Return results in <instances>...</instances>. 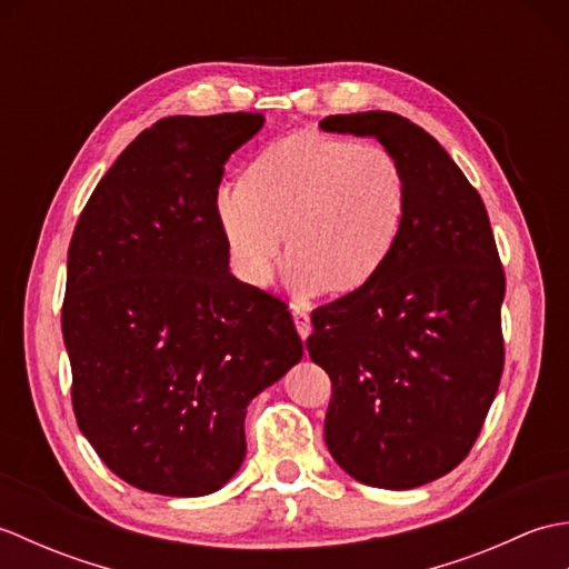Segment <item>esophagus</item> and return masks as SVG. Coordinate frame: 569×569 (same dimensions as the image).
<instances>
[{
	"label": "esophagus",
	"mask_w": 569,
	"mask_h": 569,
	"mask_svg": "<svg viewBox=\"0 0 569 569\" xmlns=\"http://www.w3.org/2000/svg\"><path fill=\"white\" fill-rule=\"evenodd\" d=\"M291 312H293V320H296V328H298V335L306 337L310 335V312L303 308V306H293L291 308Z\"/></svg>",
	"instance_id": "obj_1"
}]
</instances>
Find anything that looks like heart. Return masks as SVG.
Wrapping results in <instances>:
<instances>
[{
  "label": "heart",
  "mask_w": 569,
  "mask_h": 569,
  "mask_svg": "<svg viewBox=\"0 0 569 569\" xmlns=\"http://www.w3.org/2000/svg\"><path fill=\"white\" fill-rule=\"evenodd\" d=\"M406 208V180L389 149L320 131L269 143L217 196V222L237 271L266 283L281 249L298 291L349 293L381 269Z\"/></svg>",
  "instance_id": "b5f03b06"
}]
</instances>
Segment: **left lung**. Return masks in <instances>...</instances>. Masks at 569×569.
I'll return each mask as SVG.
<instances>
[{
    "label": "left lung",
    "mask_w": 569,
    "mask_h": 569,
    "mask_svg": "<svg viewBox=\"0 0 569 569\" xmlns=\"http://www.w3.org/2000/svg\"><path fill=\"white\" fill-rule=\"evenodd\" d=\"M320 127L377 137L406 180L381 269L312 310L306 347L332 381L325 442L361 485L416 489L469 455L499 391L506 273L477 188L426 129L393 112Z\"/></svg>",
    "instance_id": "1"
}]
</instances>
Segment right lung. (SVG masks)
I'll list each match as a JSON object with an SVG mask.
<instances>
[{
	"mask_svg": "<svg viewBox=\"0 0 569 569\" xmlns=\"http://www.w3.org/2000/svg\"><path fill=\"white\" fill-rule=\"evenodd\" d=\"M263 114L168 117L92 190L68 247L72 410L119 479L163 497L227 485L247 406L303 357L286 300L229 273L224 163Z\"/></svg>",
	"mask_w": 569,
	"mask_h": 569,
	"instance_id": "add662e5",
	"label": "right lung"
}]
</instances>
